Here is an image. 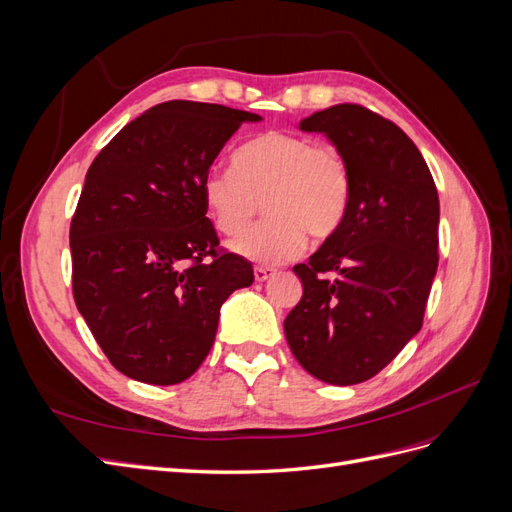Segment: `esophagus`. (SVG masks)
<instances>
[{
    "label": "esophagus",
    "mask_w": 512,
    "mask_h": 512,
    "mask_svg": "<svg viewBox=\"0 0 512 512\" xmlns=\"http://www.w3.org/2000/svg\"><path fill=\"white\" fill-rule=\"evenodd\" d=\"M273 273H275V271H273V269H269V267H256V269H254L256 282H267Z\"/></svg>",
    "instance_id": "1"
}]
</instances>
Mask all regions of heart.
Segmentation results:
<instances>
[{
    "mask_svg": "<svg viewBox=\"0 0 512 512\" xmlns=\"http://www.w3.org/2000/svg\"><path fill=\"white\" fill-rule=\"evenodd\" d=\"M200 192L215 228L228 237L239 235L265 204L270 218L232 241L230 250L258 265H282L305 250V231L324 241L342 228L352 179L337 147L267 132L235 153V168L207 170Z\"/></svg>",
    "mask_w": 512,
    "mask_h": 512,
    "instance_id": "obj_1",
    "label": "heart"
}]
</instances>
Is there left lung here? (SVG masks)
<instances>
[{"mask_svg": "<svg viewBox=\"0 0 512 512\" xmlns=\"http://www.w3.org/2000/svg\"><path fill=\"white\" fill-rule=\"evenodd\" d=\"M299 128L339 149L352 196L342 228L292 267L303 297L284 320L286 342L307 374L359 384L423 327L438 271V190L408 134L365 106L335 104Z\"/></svg>", "mask_w": 512, "mask_h": 512, "instance_id": "obj_1", "label": "left lung"}]
</instances>
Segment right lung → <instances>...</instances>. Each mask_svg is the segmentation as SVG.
<instances>
[{
    "label": "right lung",
    "mask_w": 512,
    "mask_h": 512,
    "mask_svg": "<svg viewBox=\"0 0 512 512\" xmlns=\"http://www.w3.org/2000/svg\"><path fill=\"white\" fill-rule=\"evenodd\" d=\"M245 121L260 115L162 102L121 128L87 170L70 224L72 292L123 376L188 380L213 346L222 303L254 282L250 262L220 250L200 192Z\"/></svg>",
    "instance_id": "1"
}]
</instances>
